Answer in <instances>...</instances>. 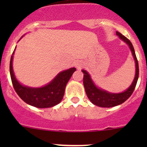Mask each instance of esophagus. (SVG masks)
Listing matches in <instances>:
<instances>
[{
    "mask_svg": "<svg viewBox=\"0 0 147 147\" xmlns=\"http://www.w3.org/2000/svg\"><path fill=\"white\" fill-rule=\"evenodd\" d=\"M82 62H76V63H75V66H76V67H79V68H80V67H81L82 66Z\"/></svg>",
    "mask_w": 147,
    "mask_h": 147,
    "instance_id": "obj_1",
    "label": "esophagus"
}]
</instances>
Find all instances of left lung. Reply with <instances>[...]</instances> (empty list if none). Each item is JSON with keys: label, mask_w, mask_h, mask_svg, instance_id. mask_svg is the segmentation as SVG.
<instances>
[{"label": "left lung", "mask_w": 147, "mask_h": 147, "mask_svg": "<svg viewBox=\"0 0 147 147\" xmlns=\"http://www.w3.org/2000/svg\"><path fill=\"white\" fill-rule=\"evenodd\" d=\"M116 34L129 45L132 56L134 57L135 62H136V76H135L134 80L132 82V85L129 86V88H127V90H126L125 91L120 93H111L97 88L94 85L89 74L85 70H82V72L84 74L83 84H84L87 96L92 103L94 104L95 105H97L98 107H112L124 103L132 94L136 86V84H137L138 79L139 67H138V62L133 45L127 37H124V35H122L119 32H116Z\"/></svg>", "instance_id": "left-lung-1"}]
</instances>
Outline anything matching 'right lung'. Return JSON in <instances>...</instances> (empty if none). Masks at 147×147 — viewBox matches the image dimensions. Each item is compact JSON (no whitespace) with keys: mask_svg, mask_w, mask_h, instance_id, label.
Masks as SVG:
<instances>
[{"mask_svg":"<svg viewBox=\"0 0 147 147\" xmlns=\"http://www.w3.org/2000/svg\"><path fill=\"white\" fill-rule=\"evenodd\" d=\"M13 54L14 51L10 60V76L13 87L20 98L28 105L38 108H48L58 105L63 98L66 85L76 68L71 67L62 71L49 84L42 88H28L22 85L15 78L12 68Z\"/></svg>","mask_w":147,"mask_h":147,"instance_id":"add662e5","label":"right lung"}]
</instances>
